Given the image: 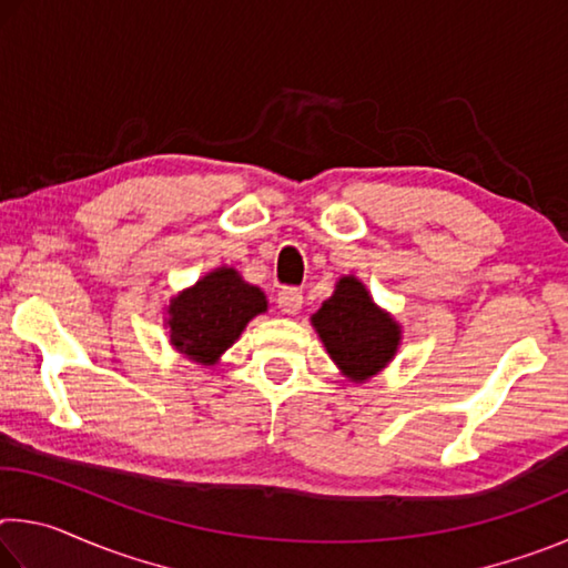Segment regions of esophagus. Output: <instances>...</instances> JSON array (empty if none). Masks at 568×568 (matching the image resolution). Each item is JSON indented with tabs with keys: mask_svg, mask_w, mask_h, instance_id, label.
<instances>
[{
	"mask_svg": "<svg viewBox=\"0 0 568 568\" xmlns=\"http://www.w3.org/2000/svg\"><path fill=\"white\" fill-rule=\"evenodd\" d=\"M275 301L283 313L295 315L303 307V291L301 287H283V291L277 293Z\"/></svg>",
	"mask_w": 568,
	"mask_h": 568,
	"instance_id": "1",
	"label": "esophagus"
}]
</instances>
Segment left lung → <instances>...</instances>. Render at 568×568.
I'll return each mask as SVG.
<instances>
[{
    "instance_id": "1",
    "label": "left lung",
    "mask_w": 568,
    "mask_h": 568,
    "mask_svg": "<svg viewBox=\"0 0 568 568\" xmlns=\"http://www.w3.org/2000/svg\"><path fill=\"white\" fill-rule=\"evenodd\" d=\"M313 325L331 358L353 381L376 376L398 348L396 321L371 301L368 291L353 275L341 277L333 297L313 315Z\"/></svg>"
}]
</instances>
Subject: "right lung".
<instances>
[{
	"label": "right lung",
	"instance_id": "right-lung-1",
	"mask_svg": "<svg viewBox=\"0 0 568 568\" xmlns=\"http://www.w3.org/2000/svg\"><path fill=\"white\" fill-rule=\"evenodd\" d=\"M265 307L261 287L247 285L233 267H220L172 297L170 343L187 358L213 365Z\"/></svg>",
	"mask_w": 568,
	"mask_h": 568
}]
</instances>
